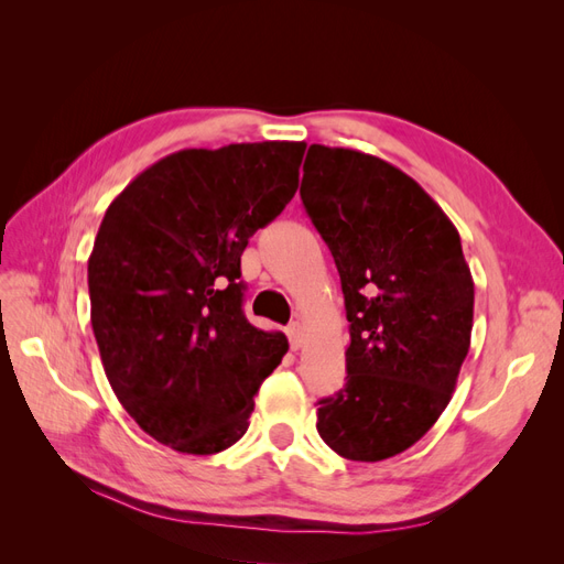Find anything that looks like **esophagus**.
<instances>
[{
	"label": "esophagus",
	"instance_id": "34e87169",
	"mask_svg": "<svg viewBox=\"0 0 564 564\" xmlns=\"http://www.w3.org/2000/svg\"><path fill=\"white\" fill-rule=\"evenodd\" d=\"M286 336H289V346H292L294 350H299L301 348V344H303V327H301V322H292L286 327Z\"/></svg>",
	"mask_w": 564,
	"mask_h": 564
}]
</instances>
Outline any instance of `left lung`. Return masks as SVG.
<instances>
[{
  "mask_svg": "<svg viewBox=\"0 0 564 564\" xmlns=\"http://www.w3.org/2000/svg\"><path fill=\"white\" fill-rule=\"evenodd\" d=\"M301 199L350 322L346 386L317 400V433L338 456L373 464L412 447L452 400L470 348V268L447 214L379 158L311 145Z\"/></svg>",
  "mask_w": 564,
  "mask_h": 564,
  "instance_id": "1",
  "label": "left lung"
}]
</instances>
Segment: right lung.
Here are the masks:
<instances>
[{"label":"right lung","mask_w":564,"mask_h":564,"mask_svg":"<svg viewBox=\"0 0 564 564\" xmlns=\"http://www.w3.org/2000/svg\"><path fill=\"white\" fill-rule=\"evenodd\" d=\"M305 143L178 150L108 207L89 256L91 327L117 400L183 454H216L249 429L286 336L245 317L249 237L294 197Z\"/></svg>","instance_id":"1"}]
</instances>
